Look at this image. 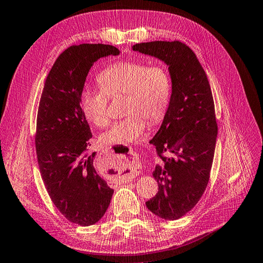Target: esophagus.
I'll list each match as a JSON object with an SVG mask.
<instances>
[{"mask_svg": "<svg viewBox=\"0 0 263 263\" xmlns=\"http://www.w3.org/2000/svg\"><path fill=\"white\" fill-rule=\"evenodd\" d=\"M109 154H112V153L109 152ZM127 161H129V163H130V166L127 167V170H125V167H123V169H121V167H117L116 169L117 173L114 174V177L119 179L120 181H122V182H127V181H130L133 177V165L136 164V159H134V156H132V157H130V160H127Z\"/></svg>", "mask_w": 263, "mask_h": 263, "instance_id": "obj_1", "label": "esophagus"}]
</instances>
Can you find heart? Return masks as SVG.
Wrapping results in <instances>:
<instances>
[{
    "label": "heart",
    "instance_id": "obj_1",
    "mask_svg": "<svg viewBox=\"0 0 263 263\" xmlns=\"http://www.w3.org/2000/svg\"><path fill=\"white\" fill-rule=\"evenodd\" d=\"M99 89H85L81 107L85 118L97 126L109 124L110 98L125 94L122 120L114 122L101 137L106 145L129 144L143 136L146 120L163 118L171 96L169 73L162 65H147L136 60H124L107 66L99 74Z\"/></svg>",
    "mask_w": 263,
    "mask_h": 263
}]
</instances>
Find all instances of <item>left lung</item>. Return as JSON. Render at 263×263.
Segmentation results:
<instances>
[{"label": "left lung", "instance_id": "8db88e82", "mask_svg": "<svg viewBox=\"0 0 263 263\" xmlns=\"http://www.w3.org/2000/svg\"><path fill=\"white\" fill-rule=\"evenodd\" d=\"M132 49L169 65V107L150 141L161 159L153 171L159 191L145 204L160 218L177 220L198 203L210 179L218 134L211 87L197 55L182 42L153 41Z\"/></svg>", "mask_w": 263, "mask_h": 263}]
</instances>
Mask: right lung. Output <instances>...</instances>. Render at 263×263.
Listing matches in <instances>:
<instances>
[{"label": "right lung", "instance_id": "add662e5", "mask_svg": "<svg viewBox=\"0 0 263 263\" xmlns=\"http://www.w3.org/2000/svg\"><path fill=\"white\" fill-rule=\"evenodd\" d=\"M118 54L119 49L109 44L70 46L53 64L40 99L35 149L43 183L58 210L83 227L103 217L113 189L94 169L96 152L87 154L92 133L81 94L94 62Z\"/></svg>", "mask_w": 263, "mask_h": 263}]
</instances>
